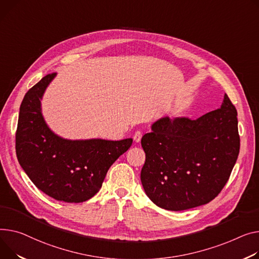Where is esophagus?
<instances>
[{
    "label": "esophagus",
    "instance_id": "1",
    "mask_svg": "<svg viewBox=\"0 0 259 259\" xmlns=\"http://www.w3.org/2000/svg\"><path fill=\"white\" fill-rule=\"evenodd\" d=\"M142 137H143V132H142L141 130H137V131L134 133V135H133V140H134L136 143H140L141 140H142Z\"/></svg>",
    "mask_w": 259,
    "mask_h": 259
}]
</instances>
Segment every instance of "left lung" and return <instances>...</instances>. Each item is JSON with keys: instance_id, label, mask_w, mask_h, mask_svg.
Returning <instances> with one entry per match:
<instances>
[{"instance_id": "1", "label": "left lung", "mask_w": 259, "mask_h": 259, "mask_svg": "<svg viewBox=\"0 0 259 259\" xmlns=\"http://www.w3.org/2000/svg\"><path fill=\"white\" fill-rule=\"evenodd\" d=\"M141 180L158 207L179 211L213 200L227 183L239 153L237 111L222 106L197 119L162 117L142 139Z\"/></svg>"}]
</instances>
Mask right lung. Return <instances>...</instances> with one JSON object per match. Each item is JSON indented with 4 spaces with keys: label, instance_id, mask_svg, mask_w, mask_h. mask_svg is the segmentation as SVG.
<instances>
[{
    "label": "right lung",
    "instance_id": "1",
    "mask_svg": "<svg viewBox=\"0 0 259 259\" xmlns=\"http://www.w3.org/2000/svg\"><path fill=\"white\" fill-rule=\"evenodd\" d=\"M56 73L25 95L15 133L16 156L30 180L49 197L80 203L94 197L111 164L132 145L123 141H67L55 135L40 111V99Z\"/></svg>",
    "mask_w": 259,
    "mask_h": 259
}]
</instances>
